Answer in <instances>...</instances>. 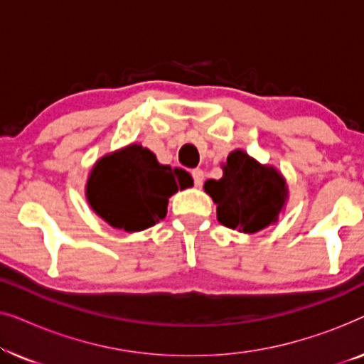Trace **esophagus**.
Wrapping results in <instances>:
<instances>
[{
	"label": "esophagus",
	"mask_w": 364,
	"mask_h": 364,
	"mask_svg": "<svg viewBox=\"0 0 364 364\" xmlns=\"http://www.w3.org/2000/svg\"><path fill=\"white\" fill-rule=\"evenodd\" d=\"M192 178H193V186L202 187V183H203V171H202V168H193Z\"/></svg>",
	"instance_id": "esophagus-1"
}]
</instances>
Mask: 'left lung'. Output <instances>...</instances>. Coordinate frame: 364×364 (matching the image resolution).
<instances>
[{
	"label": "left lung",
	"mask_w": 364,
	"mask_h": 364,
	"mask_svg": "<svg viewBox=\"0 0 364 364\" xmlns=\"http://www.w3.org/2000/svg\"><path fill=\"white\" fill-rule=\"evenodd\" d=\"M203 188L217 203L222 225L238 232H258L277 222L287 188L280 173L263 167L245 152L235 151L227 157L220 181H207Z\"/></svg>",
	"instance_id": "1"
}]
</instances>
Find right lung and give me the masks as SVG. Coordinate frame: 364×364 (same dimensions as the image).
<instances>
[{
	"label": "right lung",
	"instance_id": "add662e5",
	"mask_svg": "<svg viewBox=\"0 0 364 364\" xmlns=\"http://www.w3.org/2000/svg\"><path fill=\"white\" fill-rule=\"evenodd\" d=\"M191 186L186 171L162 166L149 149L132 144L94 166L87 200L112 227L139 232L166 217L168 197Z\"/></svg>",
	"mask_w": 364,
	"mask_h": 364
}]
</instances>
